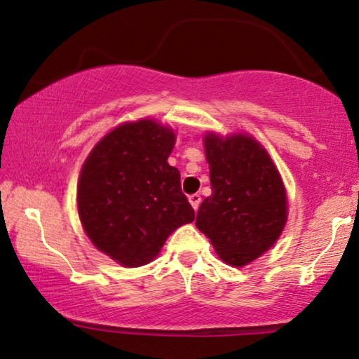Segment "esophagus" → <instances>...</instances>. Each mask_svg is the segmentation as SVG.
Listing matches in <instances>:
<instances>
[{
	"instance_id": "esophagus-1",
	"label": "esophagus",
	"mask_w": 359,
	"mask_h": 359,
	"mask_svg": "<svg viewBox=\"0 0 359 359\" xmlns=\"http://www.w3.org/2000/svg\"><path fill=\"white\" fill-rule=\"evenodd\" d=\"M189 201H190V204L193 206V209L198 210V208H200V204H201V196L198 195V193H195V195H190L189 196Z\"/></svg>"
}]
</instances>
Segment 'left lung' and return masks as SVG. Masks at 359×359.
Masks as SVG:
<instances>
[{"label":"left lung","instance_id":"1","mask_svg":"<svg viewBox=\"0 0 359 359\" xmlns=\"http://www.w3.org/2000/svg\"><path fill=\"white\" fill-rule=\"evenodd\" d=\"M212 195L196 214L198 230L231 266L248 265L275 244L287 220L281 175L248 134L204 135Z\"/></svg>","mask_w":359,"mask_h":359}]
</instances>
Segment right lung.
Segmentation results:
<instances>
[{
    "label": "right lung",
    "mask_w": 359,
    "mask_h": 359,
    "mask_svg": "<svg viewBox=\"0 0 359 359\" xmlns=\"http://www.w3.org/2000/svg\"><path fill=\"white\" fill-rule=\"evenodd\" d=\"M175 144L170 128L153 119L119 124L81 168L78 214L95 248L123 266L149 264L179 226L195 220L169 166Z\"/></svg>",
    "instance_id": "right-lung-1"
}]
</instances>
